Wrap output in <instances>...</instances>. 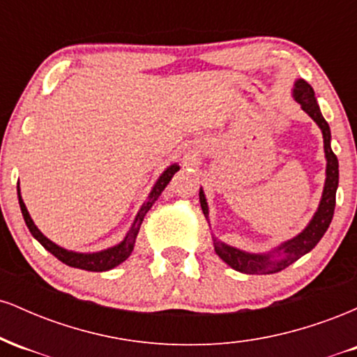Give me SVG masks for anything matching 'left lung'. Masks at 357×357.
<instances>
[{"label": "left lung", "mask_w": 357, "mask_h": 357, "mask_svg": "<svg viewBox=\"0 0 357 357\" xmlns=\"http://www.w3.org/2000/svg\"><path fill=\"white\" fill-rule=\"evenodd\" d=\"M292 96L298 104H301L302 110L312 117V121L319 126L322 130L324 137V153H326V183H324V191L321 203H319L317 211L314 213L312 220L309 225L294 236L292 240H287L284 243L278 245L268 253H250L245 250L230 247V245L223 243L218 238L213 236V245H215V252L221 260L227 265H230L233 270L241 273H248V275H261V273H277L292 265L298 258L304 257L309 253L315 245L321 241L324 233L329 228L331 221L334 216L335 208V191H337L339 184V162L335 154L333 153L331 147V129L326 119L321 114L319 109L317 99L314 96V89L307 84L305 80L298 79L294 84ZM199 203H202V210L208 220V203L206 196H204L203 190H199Z\"/></svg>", "instance_id": "obj_1"}]
</instances>
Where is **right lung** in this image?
<instances>
[{"label":"right lung","instance_id":"obj_1","mask_svg":"<svg viewBox=\"0 0 357 357\" xmlns=\"http://www.w3.org/2000/svg\"><path fill=\"white\" fill-rule=\"evenodd\" d=\"M178 169H179V166L176 165V162L174 165L166 167V171L159 176L158 181H155L153 190H151V192H149V196H147V202H144V204L141 206V210L137 211L136 220H134L130 230L127 231L126 238L122 240L121 243L114 245V247H110V248L100 250V252H93V253L73 252V250H67V248L60 247V245L53 243L52 240H48L47 236H45L43 233L36 228L33 220H31L30 213H28L26 206H24L22 195H20V183H18V202H20V208H22V215L24 218V223H26L28 230H30L31 235H33L35 238L38 240L40 243H42L43 247L52 253V255H55L60 261H63L65 265H68V267L89 270V272H105V270H110V268L117 267V265H121L122 261L127 260V258L130 257V253H132V250H134V245H136L139 228H141L146 213L151 210V206L155 203V199L161 196V192L165 191V188L169 184L171 178H173L174 173Z\"/></svg>","mask_w":357,"mask_h":357}]
</instances>
